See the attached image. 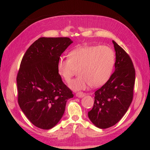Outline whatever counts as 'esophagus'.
Returning a JSON list of instances; mask_svg holds the SVG:
<instances>
[{
	"mask_svg": "<svg viewBox=\"0 0 150 150\" xmlns=\"http://www.w3.org/2000/svg\"><path fill=\"white\" fill-rule=\"evenodd\" d=\"M76 96L78 97V98H83L84 96H85V94L83 92H78L77 93Z\"/></svg>",
	"mask_w": 150,
	"mask_h": 150,
	"instance_id": "34e87169",
	"label": "esophagus"
}]
</instances>
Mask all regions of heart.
<instances>
[{"label":"heart","instance_id":"obj_1","mask_svg":"<svg viewBox=\"0 0 150 150\" xmlns=\"http://www.w3.org/2000/svg\"><path fill=\"white\" fill-rule=\"evenodd\" d=\"M115 63L114 51L108 46L77 47L68 54V59L60 58L57 72L69 83L78 70V77L72 81L69 88L74 91L84 90L89 86L98 88L110 78Z\"/></svg>","mask_w":150,"mask_h":150}]
</instances>
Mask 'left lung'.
Segmentation results:
<instances>
[{"label": "left lung", "mask_w": 150, "mask_h": 150, "mask_svg": "<svg viewBox=\"0 0 150 150\" xmlns=\"http://www.w3.org/2000/svg\"><path fill=\"white\" fill-rule=\"evenodd\" d=\"M116 52L115 72L94 93V103L88 117L100 129L116 125L128 111L133 100L135 70L125 50L112 40Z\"/></svg>", "instance_id": "8db88e82"}]
</instances>
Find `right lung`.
Masks as SVG:
<instances>
[{
	"mask_svg": "<svg viewBox=\"0 0 150 150\" xmlns=\"http://www.w3.org/2000/svg\"><path fill=\"white\" fill-rule=\"evenodd\" d=\"M72 42L68 38H40L22 57L17 76L18 103L38 128L55 126L64 115L67 101L74 96L57 68L61 54Z\"/></svg>",
	"mask_w": 150,
	"mask_h": 150,
	"instance_id": "1",
	"label": "right lung"
}]
</instances>
